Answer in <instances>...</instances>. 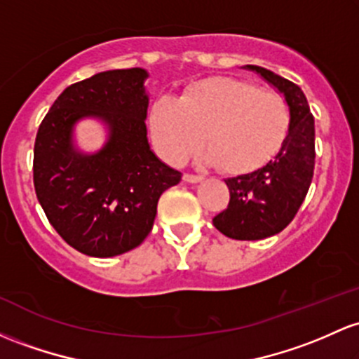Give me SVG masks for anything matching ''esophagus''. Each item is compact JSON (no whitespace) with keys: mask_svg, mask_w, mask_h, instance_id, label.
<instances>
[{"mask_svg":"<svg viewBox=\"0 0 359 359\" xmlns=\"http://www.w3.org/2000/svg\"><path fill=\"white\" fill-rule=\"evenodd\" d=\"M204 177L203 175H194V173H184V180L189 184H198L203 180Z\"/></svg>","mask_w":359,"mask_h":359,"instance_id":"34e87169","label":"esophagus"}]
</instances>
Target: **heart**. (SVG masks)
<instances>
[{"mask_svg":"<svg viewBox=\"0 0 359 359\" xmlns=\"http://www.w3.org/2000/svg\"><path fill=\"white\" fill-rule=\"evenodd\" d=\"M148 124L156 151L168 163H182L206 137L210 147L198 155L201 163L242 175L274 158L288 136L291 114L279 93L237 78H208L177 100L156 98Z\"/></svg>","mask_w":359,"mask_h":359,"instance_id":"1","label":"heart"}]
</instances>
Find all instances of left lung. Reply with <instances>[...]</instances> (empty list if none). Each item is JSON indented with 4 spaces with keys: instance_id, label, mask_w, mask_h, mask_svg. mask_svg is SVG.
I'll list each match as a JSON object with an SVG mask.
<instances>
[{
    "instance_id": "1",
    "label": "left lung",
    "mask_w": 359,
    "mask_h": 359,
    "mask_svg": "<svg viewBox=\"0 0 359 359\" xmlns=\"http://www.w3.org/2000/svg\"><path fill=\"white\" fill-rule=\"evenodd\" d=\"M285 97L291 124L281 149L259 170L226 179L228 208L212 218L216 230L235 240H262L285 230L309 192L315 165V122L298 85L261 66L247 65Z\"/></svg>"
}]
</instances>
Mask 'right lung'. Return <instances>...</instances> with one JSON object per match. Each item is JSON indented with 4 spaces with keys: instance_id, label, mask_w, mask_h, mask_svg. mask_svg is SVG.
<instances>
[{
    "instance_id": "right-lung-1",
    "label": "right lung",
    "mask_w": 359,
    "mask_h": 359,
    "mask_svg": "<svg viewBox=\"0 0 359 359\" xmlns=\"http://www.w3.org/2000/svg\"><path fill=\"white\" fill-rule=\"evenodd\" d=\"M148 76L143 68L110 69L68 86L35 137L39 203L62 240L90 257H114L140 245L151 231L160 196L182 179L149 148ZM83 118L108 131L93 154L74 141Z\"/></svg>"
}]
</instances>
